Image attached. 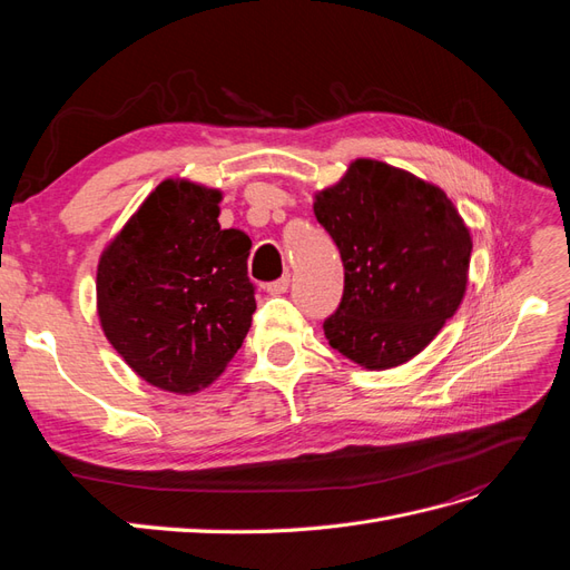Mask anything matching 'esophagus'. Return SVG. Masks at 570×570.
Here are the masks:
<instances>
[{
    "instance_id": "1",
    "label": "esophagus",
    "mask_w": 570,
    "mask_h": 570,
    "mask_svg": "<svg viewBox=\"0 0 570 570\" xmlns=\"http://www.w3.org/2000/svg\"><path fill=\"white\" fill-rule=\"evenodd\" d=\"M287 287H289V275H283V278L268 283V285H266V292H268V295L278 297V295H285Z\"/></svg>"
}]
</instances>
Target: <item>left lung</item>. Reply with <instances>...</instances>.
<instances>
[{
	"label": "left lung",
	"instance_id": "1",
	"mask_svg": "<svg viewBox=\"0 0 570 570\" xmlns=\"http://www.w3.org/2000/svg\"><path fill=\"white\" fill-rule=\"evenodd\" d=\"M314 214L344 266L342 302L323 323L331 347L371 371L406 364L469 283L473 243L452 199L402 168L356 159L316 195Z\"/></svg>",
	"mask_w": 570,
	"mask_h": 570
}]
</instances>
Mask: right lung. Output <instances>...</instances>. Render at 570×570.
I'll use <instances>...</instances> for the list:
<instances>
[{"label":"right lung","mask_w":570,"mask_h":570,"mask_svg":"<svg viewBox=\"0 0 570 570\" xmlns=\"http://www.w3.org/2000/svg\"><path fill=\"white\" fill-rule=\"evenodd\" d=\"M218 189L164 180L97 266L101 331L154 387L197 392L243 347L256 308L252 239L220 230Z\"/></svg>","instance_id":"add662e5"}]
</instances>
